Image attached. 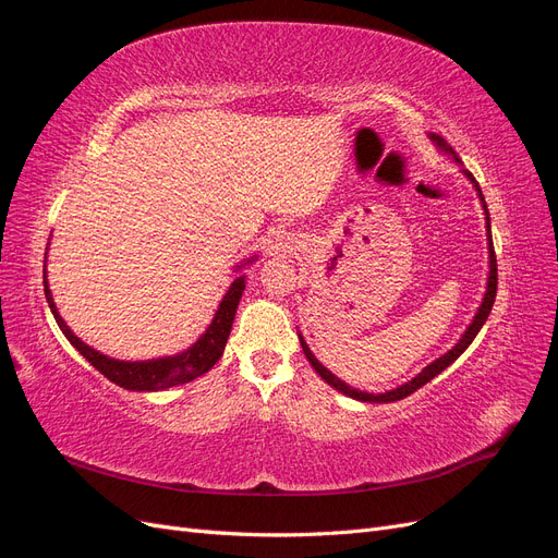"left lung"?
Segmentation results:
<instances>
[{
	"label": "left lung",
	"mask_w": 558,
	"mask_h": 558,
	"mask_svg": "<svg viewBox=\"0 0 558 558\" xmlns=\"http://www.w3.org/2000/svg\"><path fill=\"white\" fill-rule=\"evenodd\" d=\"M430 140L437 144V148L445 150V154H451L456 162H461L459 158H456V154L451 150V146H447V142H445L442 137H437V134H430ZM463 174H465L472 183H475V191L480 193L482 207H484V214H486V232H488V281H486V293H484V300H482V305H480V310H477L475 318H472V324L465 328V332L461 335V340L456 342V347H451L447 353H442L440 359L433 361L430 365H426V367L421 369V373H418L412 381L402 384V386H398V388H391V391H386V393H377V396H375V393L359 391V388H351V386H349V384H344L340 377H335L328 367H324V365H320V363L316 361V356H314V353L310 351L307 342L302 340V335H300L302 351H305V356H307V361L312 363V367H314L316 373L320 375V379H326V381H328L332 388H337V391H340V393H344V396H349V398H353V400H363V402H396V400L408 398L410 393H414V391H416V388H421L424 384H428L433 377L440 375L445 367H449L456 359H459L461 353L470 347V342L475 340L477 332L482 330V326H484V320L488 318V314H492L494 300H496V291H498V267H496V253H494V242H492V218H488V209H486L484 195H482V191H480V183L475 181V177H472L468 170H463Z\"/></svg>",
	"instance_id": "left-lung-1"
}]
</instances>
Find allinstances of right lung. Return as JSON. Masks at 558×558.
<instances>
[{"label": "right lung", "instance_id": "add662e5", "mask_svg": "<svg viewBox=\"0 0 558 558\" xmlns=\"http://www.w3.org/2000/svg\"><path fill=\"white\" fill-rule=\"evenodd\" d=\"M44 293L48 300V307H50V312H53L58 326L64 332L66 340H70L72 347L78 349L81 356L86 359L95 369H99V373H102L109 381L128 388V391H165V388L193 381L205 373H209V369L216 365V361L223 356V349H226L232 320H234V312H238L240 298L244 293V275L230 283V289L223 295L221 305H218L209 328L193 347L177 353V356H165V359H154V361H116V359L105 356V353L95 351L86 342H81L78 337L70 330V326L64 324L62 316L58 314L53 295H50V289H48L46 272H44Z\"/></svg>", "mask_w": 558, "mask_h": 558}]
</instances>
